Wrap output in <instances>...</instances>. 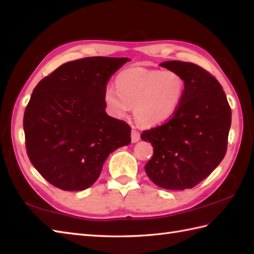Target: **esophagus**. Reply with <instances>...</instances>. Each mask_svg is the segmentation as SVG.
Listing matches in <instances>:
<instances>
[{"mask_svg": "<svg viewBox=\"0 0 254 254\" xmlns=\"http://www.w3.org/2000/svg\"><path fill=\"white\" fill-rule=\"evenodd\" d=\"M139 140H140V133H139L136 129H134V127H132V130H131V141L134 143V142H138Z\"/></svg>", "mask_w": 254, "mask_h": 254, "instance_id": "34e87169", "label": "esophagus"}]
</instances>
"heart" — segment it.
I'll use <instances>...</instances> for the list:
<instances>
[{
	"label": "heart",
	"instance_id": "b5f03b06",
	"mask_svg": "<svg viewBox=\"0 0 254 254\" xmlns=\"http://www.w3.org/2000/svg\"><path fill=\"white\" fill-rule=\"evenodd\" d=\"M185 82L173 70H150L134 66L118 74L116 86L105 87L104 103L108 113L124 117L133 106L136 120L152 127L172 118L182 102Z\"/></svg>",
	"mask_w": 254,
	"mask_h": 254
}]
</instances>
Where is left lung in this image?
I'll list each match as a JSON object with an SVG mask.
<instances>
[{
	"label": "left lung",
	"mask_w": 254,
	"mask_h": 254,
	"mask_svg": "<svg viewBox=\"0 0 254 254\" xmlns=\"http://www.w3.org/2000/svg\"><path fill=\"white\" fill-rule=\"evenodd\" d=\"M160 65L182 75L185 91L178 112L167 124L141 133L142 140L153 147L144 170L162 189H192L225 157L231 110L219 82L203 68L175 60Z\"/></svg>",
	"instance_id": "8db88e82"
}]
</instances>
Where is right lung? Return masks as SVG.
I'll return each instance as SVG.
<instances>
[{"mask_svg":"<svg viewBox=\"0 0 254 254\" xmlns=\"http://www.w3.org/2000/svg\"><path fill=\"white\" fill-rule=\"evenodd\" d=\"M128 58L89 57L44 77L24 114L26 149L34 168L56 188L83 190L107 157L130 143L128 124L108 116L104 90Z\"/></svg>","mask_w":254,"mask_h":254,"instance_id":"1","label":"right lung"}]
</instances>
